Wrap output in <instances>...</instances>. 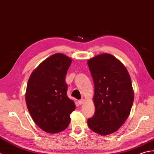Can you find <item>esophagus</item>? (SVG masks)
Listing matches in <instances>:
<instances>
[{
  "instance_id": "esophagus-1",
  "label": "esophagus",
  "mask_w": 154,
  "mask_h": 154,
  "mask_svg": "<svg viewBox=\"0 0 154 154\" xmlns=\"http://www.w3.org/2000/svg\"><path fill=\"white\" fill-rule=\"evenodd\" d=\"M78 103H79L80 105L83 104V103H84V99H80V100H78Z\"/></svg>"
}]
</instances>
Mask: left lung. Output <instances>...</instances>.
Here are the masks:
<instances>
[{"instance_id": "left-lung-1", "label": "left lung", "mask_w": 154, "mask_h": 154, "mask_svg": "<svg viewBox=\"0 0 154 154\" xmlns=\"http://www.w3.org/2000/svg\"><path fill=\"white\" fill-rule=\"evenodd\" d=\"M88 65L94 85L95 113L88 119L90 130L102 136L115 132L130 115L134 90L127 69L109 54L90 59Z\"/></svg>"}]
</instances>
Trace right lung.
<instances>
[{
	"label": "right lung",
	"mask_w": 154,
	"mask_h": 154,
	"mask_svg": "<svg viewBox=\"0 0 154 154\" xmlns=\"http://www.w3.org/2000/svg\"><path fill=\"white\" fill-rule=\"evenodd\" d=\"M71 63V58L64 54H53L39 64L28 82L25 95L28 109L38 126L48 133L64 130L76 108L67 96L65 82Z\"/></svg>",
	"instance_id": "right-lung-1"
}]
</instances>
